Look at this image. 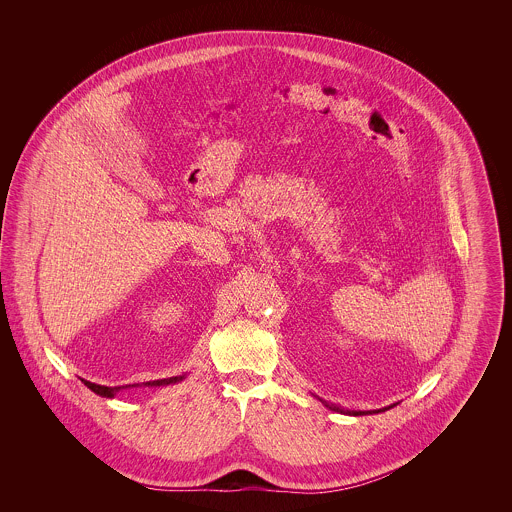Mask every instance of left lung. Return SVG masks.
<instances>
[{"label": "left lung", "instance_id": "1", "mask_svg": "<svg viewBox=\"0 0 512 512\" xmlns=\"http://www.w3.org/2000/svg\"><path fill=\"white\" fill-rule=\"evenodd\" d=\"M328 409H332V411H336V413H343V414H353V416H363V414H372V413H382V411H388V409H391L393 405H390V407H384V409H378V411H343V409H340V407H336V405H328L326 401H322Z\"/></svg>", "mask_w": 512, "mask_h": 512}]
</instances>
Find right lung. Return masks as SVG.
<instances>
[{
    "instance_id": "1",
    "label": "right lung",
    "mask_w": 512,
    "mask_h": 512,
    "mask_svg": "<svg viewBox=\"0 0 512 512\" xmlns=\"http://www.w3.org/2000/svg\"><path fill=\"white\" fill-rule=\"evenodd\" d=\"M184 380V376H172V378H163V380H153V382H146L144 386H169V384H176ZM84 386H88L94 393H98L101 397H115L119 391L124 388H130V386H117V388H107V386H99V384H92L88 380H82Z\"/></svg>"
}]
</instances>
